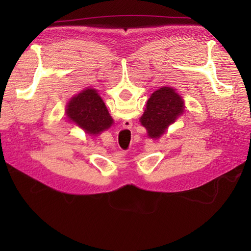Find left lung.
Here are the masks:
<instances>
[{
    "mask_svg": "<svg viewBox=\"0 0 251 251\" xmlns=\"http://www.w3.org/2000/svg\"><path fill=\"white\" fill-rule=\"evenodd\" d=\"M183 108V100L174 88H159L148 100L147 109L140 122L147 128L149 137L159 138L168 126L182 114Z\"/></svg>",
    "mask_w": 251,
    "mask_h": 251,
    "instance_id": "8db88e82",
    "label": "left lung"
}]
</instances>
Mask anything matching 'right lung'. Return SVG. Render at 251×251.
<instances>
[{"label": "right lung", "mask_w": 251, "mask_h": 251, "mask_svg": "<svg viewBox=\"0 0 251 251\" xmlns=\"http://www.w3.org/2000/svg\"><path fill=\"white\" fill-rule=\"evenodd\" d=\"M67 115L87 134L97 135L113 123L104 102L95 89L87 88L73 97L67 106Z\"/></svg>", "instance_id": "1"}]
</instances>
